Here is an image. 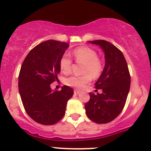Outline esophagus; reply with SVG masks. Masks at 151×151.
<instances>
[{
  "instance_id": "esophagus-1",
  "label": "esophagus",
  "mask_w": 151,
  "mask_h": 151,
  "mask_svg": "<svg viewBox=\"0 0 151 151\" xmlns=\"http://www.w3.org/2000/svg\"><path fill=\"white\" fill-rule=\"evenodd\" d=\"M74 95H78V94H80V91L76 89V90L74 91Z\"/></svg>"
}]
</instances>
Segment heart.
I'll list each match as a JSON object with an SVG mask.
<instances>
[{
	"label": "heart",
	"mask_w": 151,
	"mask_h": 151,
	"mask_svg": "<svg viewBox=\"0 0 151 151\" xmlns=\"http://www.w3.org/2000/svg\"><path fill=\"white\" fill-rule=\"evenodd\" d=\"M72 55L78 63L83 64L82 76H71L68 77L65 83L70 87L81 89L93 78H97L101 75L103 70L102 62L98 58V53L88 47H80L74 50ZM72 61L67 55L62 56L59 61V68L62 72L68 74L71 71Z\"/></svg>",
	"instance_id": "heart-1"
}]
</instances>
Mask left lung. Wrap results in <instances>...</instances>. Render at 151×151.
I'll list each match as a JSON object with an SVG mask.
<instances>
[{
	"label": "left lung",
	"mask_w": 151,
	"mask_h": 151,
	"mask_svg": "<svg viewBox=\"0 0 151 151\" xmlns=\"http://www.w3.org/2000/svg\"><path fill=\"white\" fill-rule=\"evenodd\" d=\"M100 46L104 52L105 65L96 83L102 93L89 92L90 99L85 104L88 117L96 123H108L123 111L130 88L131 77L125 57L117 47L104 40L89 41ZM96 89V90H97Z\"/></svg>",
	"instance_id": "8db88e82"
}]
</instances>
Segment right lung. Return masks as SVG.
<instances>
[{
    "mask_svg": "<svg viewBox=\"0 0 151 151\" xmlns=\"http://www.w3.org/2000/svg\"><path fill=\"white\" fill-rule=\"evenodd\" d=\"M68 43L49 40L34 47L25 57L19 75V91L28 116L42 125H52L65 114L67 102L74 94L68 86L52 90L58 81L59 61Z\"/></svg>",
    "mask_w": 151,
    "mask_h": 151,
    "instance_id": "right-lung-1",
    "label": "right lung"
}]
</instances>
